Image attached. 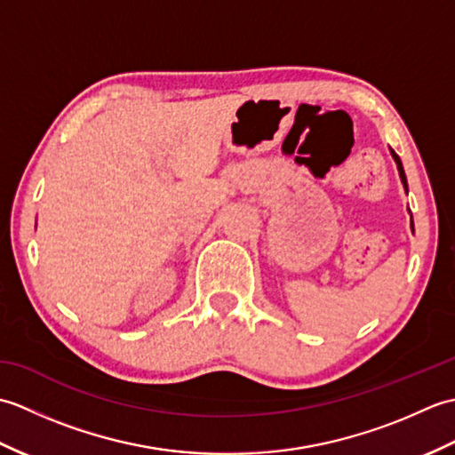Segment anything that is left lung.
<instances>
[{"mask_svg": "<svg viewBox=\"0 0 455 455\" xmlns=\"http://www.w3.org/2000/svg\"><path fill=\"white\" fill-rule=\"evenodd\" d=\"M391 156H393V160H395V164H397V170H399V176H401V181H403V186H404V191L409 193V186H407V176H404V170H403V164H401V158L397 156V154H395V150H391ZM411 212V211H409ZM411 228H412V233H414V225H412V215H411Z\"/></svg>", "mask_w": 455, "mask_h": 455, "instance_id": "8db88e82", "label": "left lung"}]
</instances>
